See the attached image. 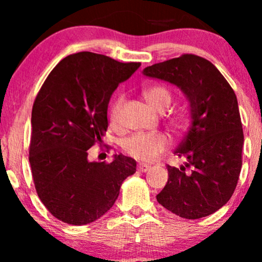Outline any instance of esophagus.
I'll return each instance as SVG.
<instances>
[{
	"label": "esophagus",
	"instance_id": "obj_1",
	"mask_svg": "<svg viewBox=\"0 0 262 262\" xmlns=\"http://www.w3.org/2000/svg\"><path fill=\"white\" fill-rule=\"evenodd\" d=\"M149 169H150V165L148 164H143V162L138 164V170L141 171V172H145V171H148Z\"/></svg>",
	"mask_w": 262,
	"mask_h": 262
}]
</instances>
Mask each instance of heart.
I'll list each match as a JSON object with an SVG mask.
<instances>
[{
    "instance_id": "1",
    "label": "heart",
    "mask_w": 262,
    "mask_h": 262,
    "mask_svg": "<svg viewBox=\"0 0 262 262\" xmlns=\"http://www.w3.org/2000/svg\"><path fill=\"white\" fill-rule=\"evenodd\" d=\"M144 97L149 102V104L155 110H167L172 102V92L169 87L164 85H152L144 90ZM124 101L123 96H118L113 102L110 110V121L112 124H117L119 117V111ZM173 128L180 130L187 124V116L185 112L172 113L170 118ZM170 146V139L160 132H151V133H134L130 137L125 138L122 143V148L124 152L130 155L132 158L140 161H152L162 152L166 151Z\"/></svg>"
}]
</instances>
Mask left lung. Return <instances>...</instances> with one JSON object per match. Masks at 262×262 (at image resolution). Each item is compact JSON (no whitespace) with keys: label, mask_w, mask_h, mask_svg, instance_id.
Segmentation results:
<instances>
[{"label":"left lung","mask_w":262,"mask_h":262,"mask_svg":"<svg viewBox=\"0 0 262 262\" xmlns=\"http://www.w3.org/2000/svg\"><path fill=\"white\" fill-rule=\"evenodd\" d=\"M143 73L179 86L191 111V127L175 150L186 162L167 165L169 180L156 200L181 218L207 217L230 200L242 170L244 133L235 92L212 62L194 54Z\"/></svg>","instance_id":"left-lung-1"}]
</instances>
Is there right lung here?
Wrapping results in <instances>:
<instances>
[{
  "instance_id": "right-lung-1",
  "label": "right lung",
  "mask_w": 262,
  "mask_h": 262,
  "mask_svg": "<svg viewBox=\"0 0 262 262\" xmlns=\"http://www.w3.org/2000/svg\"><path fill=\"white\" fill-rule=\"evenodd\" d=\"M139 66L81 52L62 59L39 90L29 144L33 182L45 208L64 223L83 225L102 217L137 170L128 156L116 155L108 164L90 162L87 155L107 130L114 90Z\"/></svg>"
}]
</instances>
